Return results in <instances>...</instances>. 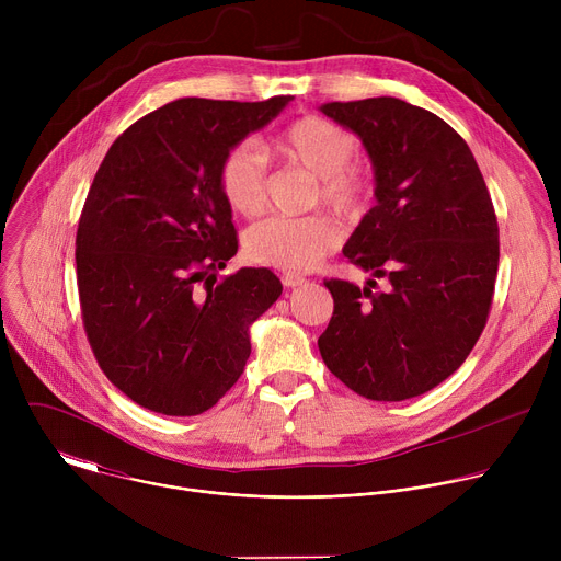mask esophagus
Instances as JSON below:
<instances>
[{
    "mask_svg": "<svg viewBox=\"0 0 561 561\" xmlns=\"http://www.w3.org/2000/svg\"><path fill=\"white\" fill-rule=\"evenodd\" d=\"M282 284H284L286 288H295V286H301V284H306V279H304L301 275H295V273H286V275L282 277Z\"/></svg>",
    "mask_w": 561,
    "mask_h": 561,
    "instance_id": "1",
    "label": "esophagus"
}]
</instances>
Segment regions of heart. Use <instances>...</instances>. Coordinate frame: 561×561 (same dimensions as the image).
Instances as JSON below:
<instances>
[{
	"label": "heart",
	"mask_w": 561,
	"mask_h": 561,
	"mask_svg": "<svg viewBox=\"0 0 561 561\" xmlns=\"http://www.w3.org/2000/svg\"><path fill=\"white\" fill-rule=\"evenodd\" d=\"M357 139L340 124L308 115L288 124L273 150L317 178L314 199H322L342 217H357L373 195V173L353 159ZM219 188L226 204L239 215H257L266 206V162L253 144L230 148L219 167ZM340 242L337 224L322 215L266 217L244 234L251 262L288 273L314 268Z\"/></svg>",
	"instance_id": "b5f03b06"
}]
</instances>
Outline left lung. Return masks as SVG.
Returning a JSON list of instances; mask_svg holds the SVG:
<instances>
[{
    "instance_id": "obj_1",
    "label": "left lung",
    "mask_w": 561,
    "mask_h": 561,
    "mask_svg": "<svg viewBox=\"0 0 561 561\" xmlns=\"http://www.w3.org/2000/svg\"><path fill=\"white\" fill-rule=\"evenodd\" d=\"M319 111L362 139L377 204L344 247L375 279L324 282L335 310L317 346L357 394L402 402L450 377L486 327L500 264L495 208L468 144L431 111L394 98ZM377 278L383 291L371 290Z\"/></svg>"
}]
</instances>
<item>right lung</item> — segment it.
<instances>
[{
  "label": "right lung",
  "mask_w": 561,
  "mask_h": 561,
  "mask_svg": "<svg viewBox=\"0 0 561 561\" xmlns=\"http://www.w3.org/2000/svg\"><path fill=\"white\" fill-rule=\"evenodd\" d=\"M290 100H175L128 126L93 180L75 239L84 331L104 375L152 413L213 409L282 295L268 268L215 277L237 253L219 167Z\"/></svg>",
  "instance_id": "1"
}]
</instances>
